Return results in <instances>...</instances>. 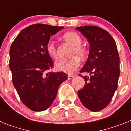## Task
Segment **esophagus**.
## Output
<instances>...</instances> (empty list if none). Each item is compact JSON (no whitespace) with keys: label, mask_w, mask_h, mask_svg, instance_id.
I'll return each instance as SVG.
<instances>
[{"label":"esophagus","mask_w":131,"mask_h":131,"mask_svg":"<svg viewBox=\"0 0 131 131\" xmlns=\"http://www.w3.org/2000/svg\"><path fill=\"white\" fill-rule=\"evenodd\" d=\"M74 78V75H68V79H69V80H70V79H72V78Z\"/></svg>","instance_id":"obj_1"}]
</instances>
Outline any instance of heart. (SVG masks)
I'll list each match as a JSON object with an SVG mask.
<instances>
[{
  "label": "heart",
  "instance_id": "1",
  "mask_svg": "<svg viewBox=\"0 0 131 131\" xmlns=\"http://www.w3.org/2000/svg\"><path fill=\"white\" fill-rule=\"evenodd\" d=\"M62 38L66 42L72 46L71 56L78 54V56H74L67 60H59L56 62V68L59 71L71 74H73L80 65L81 59L79 56L82 58L85 57L87 54V50L86 47L81 45V37L75 31H67L63 35ZM46 49L48 54L51 58H57V50L56 44L53 41H49L46 44Z\"/></svg>",
  "mask_w": 131,
  "mask_h": 131
}]
</instances>
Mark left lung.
<instances>
[{
  "label": "left lung",
  "mask_w": 131,
  "mask_h": 131,
  "mask_svg": "<svg viewBox=\"0 0 131 131\" xmlns=\"http://www.w3.org/2000/svg\"><path fill=\"white\" fill-rule=\"evenodd\" d=\"M75 29L87 39L90 46L89 57L80 70L90 76H82L86 83L78 90V97L84 107L97 112L108 105L118 88L120 70L116 44L108 31L96 26Z\"/></svg>",
  "instance_id": "left-lung-1"
}]
</instances>
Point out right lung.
<instances>
[{
	"mask_svg": "<svg viewBox=\"0 0 131 131\" xmlns=\"http://www.w3.org/2000/svg\"><path fill=\"white\" fill-rule=\"evenodd\" d=\"M63 28L32 24L23 29L11 45L9 67L12 82L22 102L31 111H42L50 107L59 86L68 78L63 72L45 73L53 66L46 44Z\"/></svg>",
	"mask_w": 131,
	"mask_h": 131,
	"instance_id": "right-lung-1",
	"label": "right lung"
}]
</instances>
